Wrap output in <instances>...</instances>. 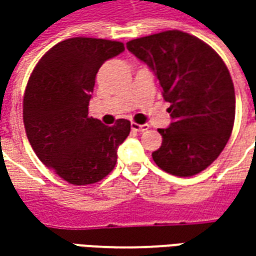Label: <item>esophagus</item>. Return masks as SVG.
<instances>
[{"label":"esophagus","instance_id":"34e87169","mask_svg":"<svg viewBox=\"0 0 256 256\" xmlns=\"http://www.w3.org/2000/svg\"><path fill=\"white\" fill-rule=\"evenodd\" d=\"M131 128H132L134 131H136V132H144V131H146L148 128H150V125H146V124H136V122H132L131 124Z\"/></svg>","mask_w":256,"mask_h":256}]
</instances>
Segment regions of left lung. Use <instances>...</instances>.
<instances>
[{
  "label": "left lung",
  "instance_id": "obj_1",
  "mask_svg": "<svg viewBox=\"0 0 256 256\" xmlns=\"http://www.w3.org/2000/svg\"><path fill=\"white\" fill-rule=\"evenodd\" d=\"M126 48L156 75L172 124L152 152L154 162L176 176L206 170L222 152L235 121L231 74L216 51L180 30L135 38Z\"/></svg>",
  "mask_w": 256,
  "mask_h": 256
}]
</instances>
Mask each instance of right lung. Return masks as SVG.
Segmentation results:
<instances>
[{"label": "right lung", "mask_w": 256, "mask_h": 256, "mask_svg": "<svg viewBox=\"0 0 256 256\" xmlns=\"http://www.w3.org/2000/svg\"><path fill=\"white\" fill-rule=\"evenodd\" d=\"M124 50L122 42L102 38L64 40L42 55L28 80L22 101L28 141L41 162L68 184L104 180L130 135L128 120L105 126L88 116L98 70Z\"/></svg>", "instance_id": "1"}]
</instances>
